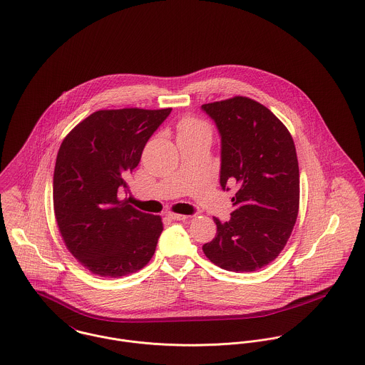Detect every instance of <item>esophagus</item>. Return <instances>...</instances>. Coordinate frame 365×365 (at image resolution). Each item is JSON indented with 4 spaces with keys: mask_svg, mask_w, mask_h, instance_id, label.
Here are the masks:
<instances>
[{
    "mask_svg": "<svg viewBox=\"0 0 365 365\" xmlns=\"http://www.w3.org/2000/svg\"><path fill=\"white\" fill-rule=\"evenodd\" d=\"M167 217H170L171 220H185V219H188V216H185V215H178V213H173V212H168Z\"/></svg>",
    "mask_w": 365,
    "mask_h": 365,
    "instance_id": "1",
    "label": "esophagus"
}]
</instances>
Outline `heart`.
I'll list each match as a JSON object with an SVG mask.
<instances>
[{
	"label": "heart",
	"instance_id": "heart-1",
	"mask_svg": "<svg viewBox=\"0 0 365 365\" xmlns=\"http://www.w3.org/2000/svg\"><path fill=\"white\" fill-rule=\"evenodd\" d=\"M198 131H207V128L205 124L199 123L194 118H187L180 125V133H192Z\"/></svg>",
	"mask_w": 365,
	"mask_h": 365
}]
</instances>
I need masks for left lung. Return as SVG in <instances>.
<instances>
[{
  "label": "left lung",
  "mask_w": 365,
  "mask_h": 365,
  "mask_svg": "<svg viewBox=\"0 0 365 365\" xmlns=\"http://www.w3.org/2000/svg\"><path fill=\"white\" fill-rule=\"evenodd\" d=\"M220 135V185L232 195V217H213L205 255L230 272H254L284 248L297 220L299 171L293 138L261 103L235 96L203 104Z\"/></svg>",
  "instance_id": "obj_1"
}]
</instances>
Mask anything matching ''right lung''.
I'll return each mask as SVG.
<instances>
[{
    "label": "right lung",
    "mask_w": 365,
    "mask_h": 365,
    "mask_svg": "<svg viewBox=\"0 0 365 365\" xmlns=\"http://www.w3.org/2000/svg\"><path fill=\"white\" fill-rule=\"evenodd\" d=\"M171 108L100 110L63 140L54 168V213L69 252L92 273L120 277L146 265L163 232L160 216L121 200L127 177Z\"/></svg>",
    "instance_id": "right-lung-1"
}]
</instances>
